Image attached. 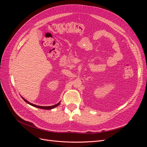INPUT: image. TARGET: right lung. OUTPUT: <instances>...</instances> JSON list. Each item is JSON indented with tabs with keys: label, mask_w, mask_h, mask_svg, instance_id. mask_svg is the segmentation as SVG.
Here are the masks:
<instances>
[{
	"label": "right lung",
	"mask_w": 147,
	"mask_h": 147,
	"mask_svg": "<svg viewBox=\"0 0 147 147\" xmlns=\"http://www.w3.org/2000/svg\"><path fill=\"white\" fill-rule=\"evenodd\" d=\"M21 97H22V98H23V99L26 102H27V103H28V104H29V105H32V106H34V107H37V108L41 109H45V110H51V109H54V108L58 106V105L60 104V102H61V101H60V102H58V103H57V104H55V105H51V106H39V105H37L33 104H32V103H30L29 102H28L26 99H24L23 97H22V96H21Z\"/></svg>",
	"instance_id": "add662e5"
}]
</instances>
